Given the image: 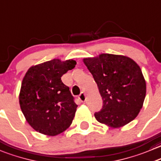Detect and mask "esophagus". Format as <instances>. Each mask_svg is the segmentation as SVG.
<instances>
[{"label": "esophagus", "mask_w": 161, "mask_h": 161, "mask_svg": "<svg viewBox=\"0 0 161 161\" xmlns=\"http://www.w3.org/2000/svg\"><path fill=\"white\" fill-rule=\"evenodd\" d=\"M86 97L85 93H82L79 96V100L81 101V102H85V101H86Z\"/></svg>", "instance_id": "34e87169"}]
</instances>
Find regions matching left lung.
<instances>
[{"label":"left lung","mask_w":161,"mask_h":161,"mask_svg":"<svg viewBox=\"0 0 161 161\" xmlns=\"http://www.w3.org/2000/svg\"><path fill=\"white\" fill-rule=\"evenodd\" d=\"M83 61L102 97V108L94 114L98 122L116 128L135 119L146 93L139 66L129 57L108 53Z\"/></svg>","instance_id":"1"}]
</instances>
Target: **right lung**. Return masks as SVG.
Here are the masks:
<instances>
[{
    "label": "right lung",
    "instance_id": "add662e5",
    "mask_svg": "<svg viewBox=\"0 0 161 161\" xmlns=\"http://www.w3.org/2000/svg\"><path fill=\"white\" fill-rule=\"evenodd\" d=\"M58 59L31 67L23 79L19 104L28 124L39 133L55 136L72 123L78 105L61 76L75 67Z\"/></svg>",
    "mask_w": 161,
    "mask_h": 161
}]
</instances>
